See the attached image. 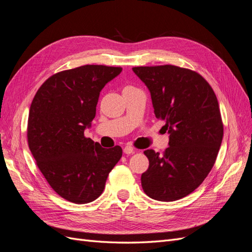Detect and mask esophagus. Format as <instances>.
Returning a JSON list of instances; mask_svg holds the SVG:
<instances>
[{
  "instance_id": "1",
  "label": "esophagus",
  "mask_w": 252,
  "mask_h": 252,
  "mask_svg": "<svg viewBox=\"0 0 252 252\" xmlns=\"http://www.w3.org/2000/svg\"><path fill=\"white\" fill-rule=\"evenodd\" d=\"M123 151H124L125 155H132L134 152V149L131 146H125Z\"/></svg>"
}]
</instances>
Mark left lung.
Returning a JSON list of instances; mask_svg holds the SVG:
<instances>
[{"mask_svg": "<svg viewBox=\"0 0 252 252\" xmlns=\"http://www.w3.org/2000/svg\"><path fill=\"white\" fill-rule=\"evenodd\" d=\"M150 91L157 119L166 122L169 147L144 151L149 167L144 192L157 201L182 199L199 187L216 163L224 127L218 98L201 74L173 65L133 67Z\"/></svg>", "mask_w": 252, "mask_h": 252, "instance_id": "1", "label": "left lung"}]
</instances>
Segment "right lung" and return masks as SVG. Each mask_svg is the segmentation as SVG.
I'll list each match as a JSON object with an SVG mask.
<instances>
[{
	"label": "right lung",
	"instance_id": "add662e5",
	"mask_svg": "<svg viewBox=\"0 0 252 252\" xmlns=\"http://www.w3.org/2000/svg\"><path fill=\"white\" fill-rule=\"evenodd\" d=\"M121 67L84 65L51 75L29 109L27 139L36 165L63 199L87 204L97 199L122 148H103L84 131L95 117L104 86Z\"/></svg>",
	"mask_w": 252,
	"mask_h": 252
}]
</instances>
